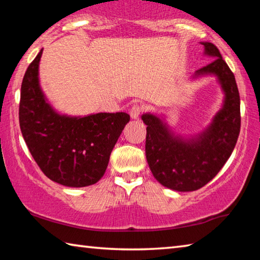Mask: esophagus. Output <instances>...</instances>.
<instances>
[{"label": "esophagus", "instance_id": "34e87169", "mask_svg": "<svg viewBox=\"0 0 260 260\" xmlns=\"http://www.w3.org/2000/svg\"><path fill=\"white\" fill-rule=\"evenodd\" d=\"M144 111V108L143 105H140V104H134L133 107L131 108V111L129 114L132 117V119H138L140 117V114Z\"/></svg>", "mask_w": 260, "mask_h": 260}]
</instances>
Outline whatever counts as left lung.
<instances>
[{
    "instance_id": "obj_1",
    "label": "left lung",
    "mask_w": 260,
    "mask_h": 260,
    "mask_svg": "<svg viewBox=\"0 0 260 260\" xmlns=\"http://www.w3.org/2000/svg\"><path fill=\"white\" fill-rule=\"evenodd\" d=\"M205 54L213 61L196 71V76L215 74L225 103L212 124L195 139L174 136L159 118L142 116L147 125L146 156L153 177L162 186L178 191H193L205 186L218 174L234 150L241 128L240 94L231 71L213 43L202 42Z\"/></svg>"
}]
</instances>
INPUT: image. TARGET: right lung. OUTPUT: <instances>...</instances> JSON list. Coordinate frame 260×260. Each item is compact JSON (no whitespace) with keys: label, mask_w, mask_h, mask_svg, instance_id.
<instances>
[{"label":"right lung","mask_w":260,"mask_h":260,"mask_svg":"<svg viewBox=\"0 0 260 260\" xmlns=\"http://www.w3.org/2000/svg\"><path fill=\"white\" fill-rule=\"evenodd\" d=\"M41 55L42 50L28 65L21 82V134L46 177L67 187L90 186L104 175L129 116L101 112L77 118L55 112L39 85Z\"/></svg>","instance_id":"1"}]
</instances>
